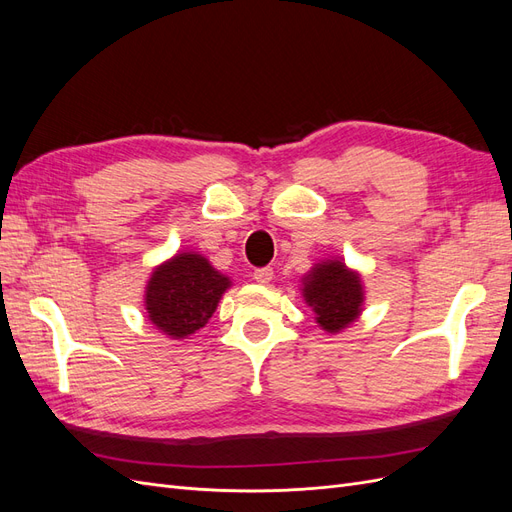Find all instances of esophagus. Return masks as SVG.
<instances>
[{"label":"esophagus","instance_id":"esophagus-1","mask_svg":"<svg viewBox=\"0 0 512 512\" xmlns=\"http://www.w3.org/2000/svg\"><path fill=\"white\" fill-rule=\"evenodd\" d=\"M254 280L262 286H267L271 280H273V269L271 267H262V269H256L254 271Z\"/></svg>","mask_w":512,"mask_h":512}]
</instances>
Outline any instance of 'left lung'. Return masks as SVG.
I'll list each match as a JSON object with an SVG mask.
<instances>
[{"label":"left lung","mask_w":512,"mask_h":512,"mask_svg":"<svg viewBox=\"0 0 512 512\" xmlns=\"http://www.w3.org/2000/svg\"><path fill=\"white\" fill-rule=\"evenodd\" d=\"M301 292L305 303L312 307L318 327L331 335L342 333L363 314V277L342 258L316 262L301 277Z\"/></svg>","instance_id":"8db88e82"}]
</instances>
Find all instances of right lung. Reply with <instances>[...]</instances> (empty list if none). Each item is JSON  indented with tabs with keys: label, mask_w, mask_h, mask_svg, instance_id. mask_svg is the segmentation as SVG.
Here are the masks:
<instances>
[{
	"label": "right lung",
	"mask_w": 512,
	"mask_h": 512,
	"mask_svg": "<svg viewBox=\"0 0 512 512\" xmlns=\"http://www.w3.org/2000/svg\"><path fill=\"white\" fill-rule=\"evenodd\" d=\"M230 286V277L215 269L203 254L177 252L149 275L147 318L166 337L185 339L205 327Z\"/></svg>",
	"instance_id": "1"
}]
</instances>
